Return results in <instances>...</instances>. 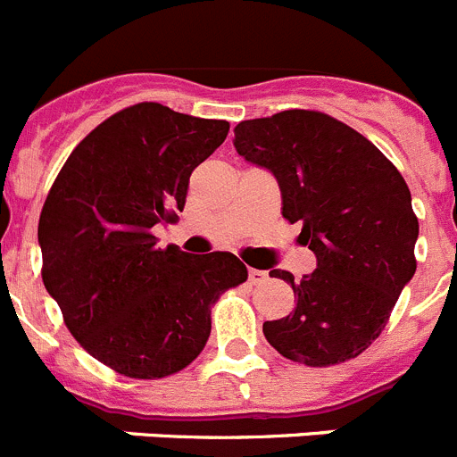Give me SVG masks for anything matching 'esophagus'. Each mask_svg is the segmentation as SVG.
Segmentation results:
<instances>
[{"mask_svg": "<svg viewBox=\"0 0 457 457\" xmlns=\"http://www.w3.org/2000/svg\"><path fill=\"white\" fill-rule=\"evenodd\" d=\"M267 280V271L262 270H249V283L251 286H261Z\"/></svg>", "mask_w": 457, "mask_h": 457, "instance_id": "34e87169", "label": "esophagus"}]
</instances>
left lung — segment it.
I'll return each instance as SVG.
<instances>
[{
	"mask_svg": "<svg viewBox=\"0 0 457 457\" xmlns=\"http://www.w3.org/2000/svg\"><path fill=\"white\" fill-rule=\"evenodd\" d=\"M237 154L276 177L283 217L301 221L299 242L317 270L295 283V311L265 321L267 342L308 367L358 358L383 333L417 270L420 221L401 171L378 146L317 111H283L236 127Z\"/></svg>",
	"mask_w": 457,
	"mask_h": 457,
	"instance_id": "1",
	"label": "left lung"
}]
</instances>
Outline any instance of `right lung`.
I'll list each match as a JSON object with an SVG mask.
<instances>
[{
	"instance_id": "right-lung-1",
	"label": "right lung",
	"mask_w": 457,
	"mask_h": 457,
	"mask_svg": "<svg viewBox=\"0 0 457 457\" xmlns=\"http://www.w3.org/2000/svg\"><path fill=\"white\" fill-rule=\"evenodd\" d=\"M226 133V120L136 104L79 142L45 199V287L74 340L117 374L152 380L190 365L211 335V305L246 280L233 253L158 249L152 231L177 220L190 174Z\"/></svg>"
}]
</instances>
